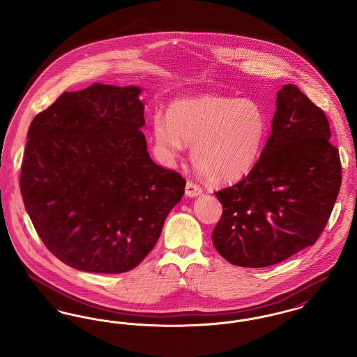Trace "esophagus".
I'll return each instance as SVG.
<instances>
[{"mask_svg":"<svg viewBox=\"0 0 357 357\" xmlns=\"http://www.w3.org/2000/svg\"><path fill=\"white\" fill-rule=\"evenodd\" d=\"M202 192V187L197 183H194L192 181H188L186 183V195L187 197H198Z\"/></svg>","mask_w":357,"mask_h":357,"instance_id":"34e87169","label":"esophagus"}]
</instances>
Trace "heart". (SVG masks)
Listing matches in <instances>:
<instances>
[{
  "instance_id": "heart-1",
  "label": "heart",
  "mask_w": 357,
  "mask_h": 357,
  "mask_svg": "<svg viewBox=\"0 0 357 357\" xmlns=\"http://www.w3.org/2000/svg\"><path fill=\"white\" fill-rule=\"evenodd\" d=\"M268 126V116L255 99L201 95L171 102L166 119L153 116V143L167 165L192 146V165L210 182L229 183L253 169Z\"/></svg>"
}]
</instances>
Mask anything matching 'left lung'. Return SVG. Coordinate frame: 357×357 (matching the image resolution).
Returning <instances> with one entry per match:
<instances>
[{"instance_id": "left-lung-1", "label": "left lung", "mask_w": 357, "mask_h": 357, "mask_svg": "<svg viewBox=\"0 0 357 357\" xmlns=\"http://www.w3.org/2000/svg\"><path fill=\"white\" fill-rule=\"evenodd\" d=\"M323 109L294 84L277 92L272 134L250 172L215 191L217 252L242 268L285 261L321 236L341 186L339 150Z\"/></svg>"}]
</instances>
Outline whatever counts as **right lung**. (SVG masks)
Returning <instances> with one entry per match:
<instances>
[{"label":"right lung","instance_id":"1","mask_svg":"<svg viewBox=\"0 0 357 357\" xmlns=\"http://www.w3.org/2000/svg\"><path fill=\"white\" fill-rule=\"evenodd\" d=\"M140 92L99 83L64 92L28 130L22 201L44 245L73 269H134L185 194V178L147 153Z\"/></svg>","mask_w":357,"mask_h":357}]
</instances>
